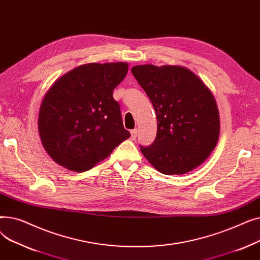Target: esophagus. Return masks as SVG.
<instances>
[{
	"instance_id": "1",
	"label": "esophagus",
	"mask_w": 260,
	"mask_h": 260,
	"mask_svg": "<svg viewBox=\"0 0 260 260\" xmlns=\"http://www.w3.org/2000/svg\"><path fill=\"white\" fill-rule=\"evenodd\" d=\"M137 135H138V129H133L131 132V137H132L133 140L136 139V137H137Z\"/></svg>"
}]
</instances>
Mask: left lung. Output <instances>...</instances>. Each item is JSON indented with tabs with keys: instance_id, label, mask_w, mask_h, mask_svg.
Returning <instances> with one entry per match:
<instances>
[{
	"instance_id": "1",
	"label": "left lung",
	"mask_w": 260,
	"mask_h": 260,
	"mask_svg": "<svg viewBox=\"0 0 260 260\" xmlns=\"http://www.w3.org/2000/svg\"><path fill=\"white\" fill-rule=\"evenodd\" d=\"M132 74L157 117L156 139L141 152L160 173L182 175L206 161L220 133L216 100L203 81L179 65H136Z\"/></svg>"
}]
</instances>
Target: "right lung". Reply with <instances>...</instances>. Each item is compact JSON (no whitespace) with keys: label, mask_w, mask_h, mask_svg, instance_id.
Returning a JSON list of instances; mask_svg holds the SVG:
<instances>
[{"label":"right lung","mask_w":260,"mask_h":260,"mask_svg":"<svg viewBox=\"0 0 260 260\" xmlns=\"http://www.w3.org/2000/svg\"><path fill=\"white\" fill-rule=\"evenodd\" d=\"M127 71L125 62L83 64L50 86L40 106L38 128L54 162L85 172L131 137L113 98Z\"/></svg>","instance_id":"add662e5"}]
</instances>
